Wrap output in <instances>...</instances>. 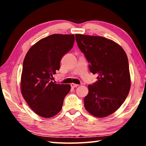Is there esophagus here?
<instances>
[{"mask_svg": "<svg viewBox=\"0 0 146 146\" xmlns=\"http://www.w3.org/2000/svg\"><path fill=\"white\" fill-rule=\"evenodd\" d=\"M79 85L78 84H74V83H72V84H71V88H76V87H78Z\"/></svg>", "mask_w": 146, "mask_h": 146, "instance_id": "obj_1", "label": "esophagus"}]
</instances>
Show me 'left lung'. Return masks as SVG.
I'll return each instance as SVG.
<instances>
[{
  "label": "left lung",
  "mask_w": 146,
  "mask_h": 146,
  "mask_svg": "<svg viewBox=\"0 0 146 146\" xmlns=\"http://www.w3.org/2000/svg\"><path fill=\"white\" fill-rule=\"evenodd\" d=\"M80 50L88 60L97 82L88 86L84 107L96 117H105L116 111L124 102L131 86L127 56L114 41L102 36L75 35Z\"/></svg>",
  "instance_id": "1"
}]
</instances>
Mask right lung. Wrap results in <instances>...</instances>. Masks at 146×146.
I'll return each instance as SVG.
<instances>
[{
  "instance_id": "right-lung-1",
  "label": "right lung",
  "mask_w": 146,
  "mask_h": 146,
  "mask_svg": "<svg viewBox=\"0 0 146 146\" xmlns=\"http://www.w3.org/2000/svg\"><path fill=\"white\" fill-rule=\"evenodd\" d=\"M74 42V35H51L31 46L24 58L21 93L31 110L40 117L57 114L70 92V84H55L51 77L59 70L62 58L73 48Z\"/></svg>"
}]
</instances>
